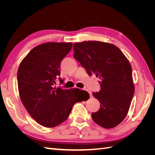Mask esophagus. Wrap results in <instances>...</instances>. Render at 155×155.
Segmentation results:
<instances>
[{"instance_id":"esophagus-1","label":"esophagus","mask_w":155,"mask_h":155,"mask_svg":"<svg viewBox=\"0 0 155 155\" xmlns=\"http://www.w3.org/2000/svg\"><path fill=\"white\" fill-rule=\"evenodd\" d=\"M83 90H84V89H83ZM86 91V90H85ZM89 92V94H90V97H93V96L92 95V94L90 92Z\"/></svg>"}]
</instances>
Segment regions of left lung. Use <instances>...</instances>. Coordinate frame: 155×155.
<instances>
[{"instance_id": "left-lung-1", "label": "left lung", "mask_w": 155, "mask_h": 155, "mask_svg": "<svg viewBox=\"0 0 155 155\" xmlns=\"http://www.w3.org/2000/svg\"><path fill=\"white\" fill-rule=\"evenodd\" d=\"M74 57L89 76L100 79V91L93 96L100 108L92 113L94 121L102 127H115L127 114L134 92L132 68L117 46L100 41L75 43Z\"/></svg>"}]
</instances>
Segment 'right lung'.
Masks as SVG:
<instances>
[{
  "label": "right lung",
  "instance_id": "right-lung-1",
  "mask_svg": "<svg viewBox=\"0 0 155 155\" xmlns=\"http://www.w3.org/2000/svg\"><path fill=\"white\" fill-rule=\"evenodd\" d=\"M71 43H47L33 48L22 60L17 72L21 100L30 116L45 127L66 120L74 104L86 101L88 93L74 88L55 87L60 64L72 47ZM85 93L83 96L82 93Z\"/></svg>",
  "mask_w": 155,
  "mask_h": 155
}]
</instances>
